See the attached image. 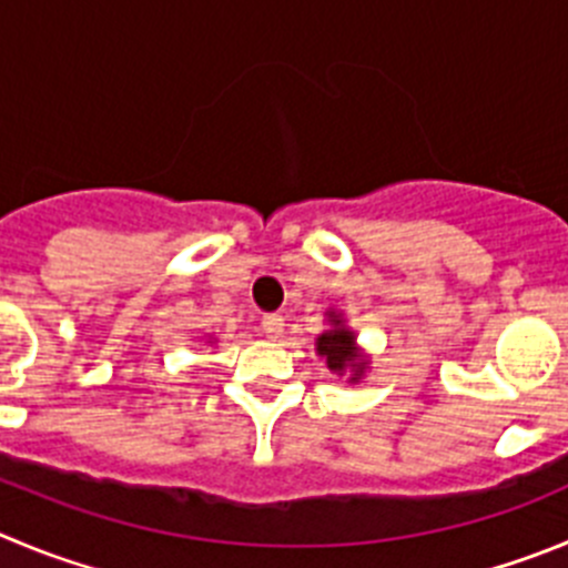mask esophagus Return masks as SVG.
Wrapping results in <instances>:
<instances>
[{
	"instance_id": "34e87169",
	"label": "esophagus",
	"mask_w": 568,
	"mask_h": 568,
	"mask_svg": "<svg viewBox=\"0 0 568 568\" xmlns=\"http://www.w3.org/2000/svg\"><path fill=\"white\" fill-rule=\"evenodd\" d=\"M260 327H263V333H266L272 342H277V338L283 336V331H285V320L280 314H268V316H263Z\"/></svg>"
}]
</instances>
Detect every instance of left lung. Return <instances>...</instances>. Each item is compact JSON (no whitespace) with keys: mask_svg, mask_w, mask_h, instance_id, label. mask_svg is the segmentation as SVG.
<instances>
[{"mask_svg":"<svg viewBox=\"0 0 568 568\" xmlns=\"http://www.w3.org/2000/svg\"><path fill=\"white\" fill-rule=\"evenodd\" d=\"M327 331L316 336V356L325 362L338 378H347V384H358L369 369V356L358 347L356 331H349L342 311L327 308Z\"/></svg>","mask_w":568,"mask_h":568,"instance_id":"obj_1","label":"left lung"}]
</instances>
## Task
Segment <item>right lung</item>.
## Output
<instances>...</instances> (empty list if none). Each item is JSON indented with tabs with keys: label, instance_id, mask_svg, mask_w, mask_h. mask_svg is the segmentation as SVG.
I'll return each mask as SVG.
<instances>
[{
	"label": "right lung",
	"instance_id": "1",
	"mask_svg": "<svg viewBox=\"0 0 568 568\" xmlns=\"http://www.w3.org/2000/svg\"><path fill=\"white\" fill-rule=\"evenodd\" d=\"M210 344H212V338H210Z\"/></svg>",
	"mask_w": 568,
	"mask_h": 568
}]
</instances>
